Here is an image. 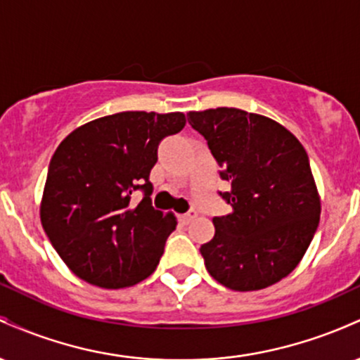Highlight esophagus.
Listing matches in <instances>:
<instances>
[{
  "label": "esophagus",
  "mask_w": 360,
  "mask_h": 360,
  "mask_svg": "<svg viewBox=\"0 0 360 360\" xmlns=\"http://www.w3.org/2000/svg\"><path fill=\"white\" fill-rule=\"evenodd\" d=\"M196 217H198V212L194 208H191L188 213L181 214V220H183V223H189V221H193Z\"/></svg>",
  "instance_id": "esophagus-1"
}]
</instances>
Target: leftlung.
Instances as JSON below:
<instances>
[{
	"instance_id": "8db88e82",
	"label": "left lung",
	"mask_w": 360,
	"mask_h": 360,
	"mask_svg": "<svg viewBox=\"0 0 360 360\" xmlns=\"http://www.w3.org/2000/svg\"><path fill=\"white\" fill-rule=\"evenodd\" d=\"M208 142L232 206L214 217V237L201 245L213 279L233 291L272 286L303 259L320 221L308 154L281 123L238 108L189 111Z\"/></svg>"
}]
</instances>
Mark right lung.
<instances>
[{"instance_id": "add662e5", "label": "right lung", "mask_w": 360, "mask_h": 360, "mask_svg": "<svg viewBox=\"0 0 360 360\" xmlns=\"http://www.w3.org/2000/svg\"><path fill=\"white\" fill-rule=\"evenodd\" d=\"M186 125L184 113L122 111L71 131L49 164L40 220L77 278L106 289L140 283L159 264L177 221L152 208L157 147ZM144 191L131 203V193Z\"/></svg>"}]
</instances>
